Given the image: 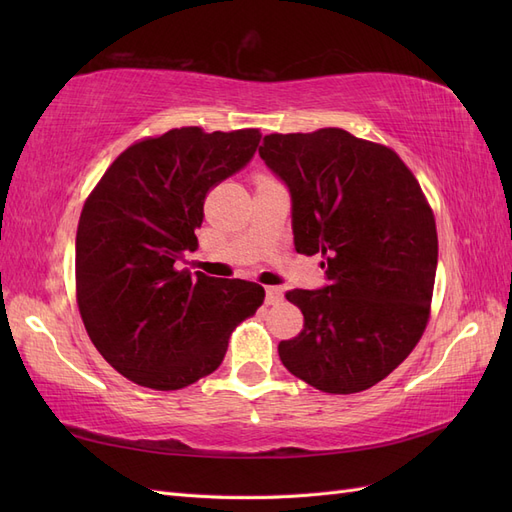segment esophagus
Returning <instances> with one entry per match:
<instances>
[{
	"label": "esophagus",
	"instance_id": "1",
	"mask_svg": "<svg viewBox=\"0 0 512 512\" xmlns=\"http://www.w3.org/2000/svg\"><path fill=\"white\" fill-rule=\"evenodd\" d=\"M282 301H284L282 288H277V286H267L265 288V303L267 305H277V303H282Z\"/></svg>",
	"mask_w": 512,
	"mask_h": 512
}]
</instances>
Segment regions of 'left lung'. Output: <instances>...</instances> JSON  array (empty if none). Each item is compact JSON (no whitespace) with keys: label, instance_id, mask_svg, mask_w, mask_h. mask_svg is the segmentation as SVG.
Returning <instances> with one entry per match:
<instances>
[{"label":"left lung","instance_id":"obj_1","mask_svg":"<svg viewBox=\"0 0 512 512\" xmlns=\"http://www.w3.org/2000/svg\"><path fill=\"white\" fill-rule=\"evenodd\" d=\"M258 153L290 190L297 252L327 260L329 286L286 292L303 331L280 359L322 393L371 389L429 322L438 232L421 185L391 147L342 128L267 134Z\"/></svg>","mask_w":512,"mask_h":512}]
</instances>
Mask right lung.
<instances>
[{
    "label": "right lung",
    "instance_id": "add662e5",
    "mask_svg": "<svg viewBox=\"0 0 512 512\" xmlns=\"http://www.w3.org/2000/svg\"><path fill=\"white\" fill-rule=\"evenodd\" d=\"M260 130L175 128L136 141L87 196L76 230V303L104 361L138 386L177 391L220 367L265 288L177 269L211 188L252 160Z\"/></svg>",
    "mask_w": 512,
    "mask_h": 512
}]
</instances>
